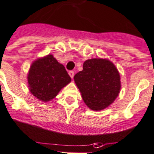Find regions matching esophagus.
Here are the masks:
<instances>
[{
    "mask_svg": "<svg viewBox=\"0 0 154 154\" xmlns=\"http://www.w3.org/2000/svg\"><path fill=\"white\" fill-rule=\"evenodd\" d=\"M68 74H69V75H70L71 78L73 79V77H74V72H73V71H70V72H68Z\"/></svg>",
    "mask_w": 154,
    "mask_h": 154,
    "instance_id": "obj_1",
    "label": "esophagus"
}]
</instances>
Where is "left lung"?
I'll return each instance as SVG.
<instances>
[{"label": "left lung", "instance_id": "obj_1", "mask_svg": "<svg viewBox=\"0 0 154 154\" xmlns=\"http://www.w3.org/2000/svg\"><path fill=\"white\" fill-rule=\"evenodd\" d=\"M74 80L85 103L93 111L108 107L120 93V74L107 59L86 60L82 71L75 75Z\"/></svg>", "mask_w": 154, "mask_h": 154}]
</instances>
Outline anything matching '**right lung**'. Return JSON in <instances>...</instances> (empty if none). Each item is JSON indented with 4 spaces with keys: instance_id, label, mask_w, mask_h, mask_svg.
Segmentation results:
<instances>
[{
    "instance_id": "add662e5",
    "label": "right lung",
    "mask_w": 154,
    "mask_h": 154,
    "mask_svg": "<svg viewBox=\"0 0 154 154\" xmlns=\"http://www.w3.org/2000/svg\"><path fill=\"white\" fill-rule=\"evenodd\" d=\"M27 79L31 93L44 102L54 99L72 81L64 65L51 54L32 62Z\"/></svg>"
}]
</instances>
